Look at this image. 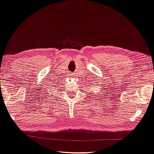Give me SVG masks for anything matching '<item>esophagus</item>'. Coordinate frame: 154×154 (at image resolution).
I'll return each mask as SVG.
<instances>
[{
    "label": "esophagus",
    "mask_w": 154,
    "mask_h": 154,
    "mask_svg": "<svg viewBox=\"0 0 154 154\" xmlns=\"http://www.w3.org/2000/svg\"><path fill=\"white\" fill-rule=\"evenodd\" d=\"M72 76H73V75H72Z\"/></svg>",
    "instance_id": "34e87169"
}]
</instances>
